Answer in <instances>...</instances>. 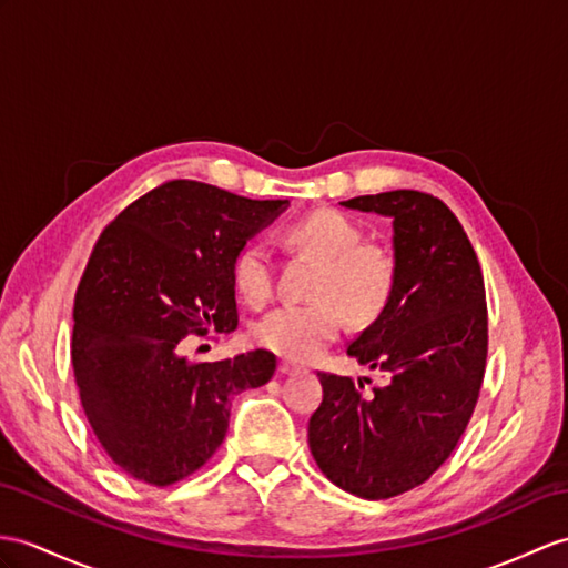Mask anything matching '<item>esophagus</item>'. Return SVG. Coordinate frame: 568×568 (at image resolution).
<instances>
[{
    "instance_id": "obj_1",
    "label": "esophagus",
    "mask_w": 568,
    "mask_h": 568,
    "mask_svg": "<svg viewBox=\"0 0 568 568\" xmlns=\"http://www.w3.org/2000/svg\"><path fill=\"white\" fill-rule=\"evenodd\" d=\"M301 368L298 366H294L292 362H280V373L282 376H294V373H298Z\"/></svg>"
}]
</instances>
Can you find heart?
<instances>
[{
	"instance_id": "1",
	"label": "heart",
	"mask_w": 568,
	"mask_h": 568,
	"mask_svg": "<svg viewBox=\"0 0 568 568\" xmlns=\"http://www.w3.org/2000/svg\"><path fill=\"white\" fill-rule=\"evenodd\" d=\"M362 239V226L337 210L311 212L284 229L288 245L321 262L311 286L315 301L270 311L255 325L257 344L292 362H311L337 339L342 313L356 325L376 321L393 298L397 262L390 247ZM233 282L253 306L272 296L274 262L265 241L241 247Z\"/></svg>"
}]
</instances>
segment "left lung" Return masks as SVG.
I'll list each match as a JSON object with an SVG mask.
<instances>
[{
  "label": "left lung",
  "instance_id": "8db88e82",
  "mask_svg": "<svg viewBox=\"0 0 568 568\" xmlns=\"http://www.w3.org/2000/svg\"><path fill=\"white\" fill-rule=\"evenodd\" d=\"M339 204L393 219V298L347 347L385 383L364 390L317 373L308 446L332 484L378 501L424 484L465 434L487 366V296L475 247L438 197L393 190Z\"/></svg>",
  "mask_w": 568,
  "mask_h": 568
}]
</instances>
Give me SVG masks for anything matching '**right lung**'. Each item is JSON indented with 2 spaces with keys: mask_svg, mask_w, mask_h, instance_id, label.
I'll list each match as a JSON object with an SVG mask.
<instances>
[{
  "mask_svg": "<svg viewBox=\"0 0 568 568\" xmlns=\"http://www.w3.org/2000/svg\"><path fill=\"white\" fill-rule=\"evenodd\" d=\"M286 206L169 180L93 245L74 296L72 366L93 434L122 473L154 487L192 475L224 440L233 395L274 376L267 349L197 364L183 342L236 329L233 260Z\"/></svg>",
  "mask_w": 568,
  "mask_h": 568,
  "instance_id": "add662e5",
  "label": "right lung"
}]
</instances>
